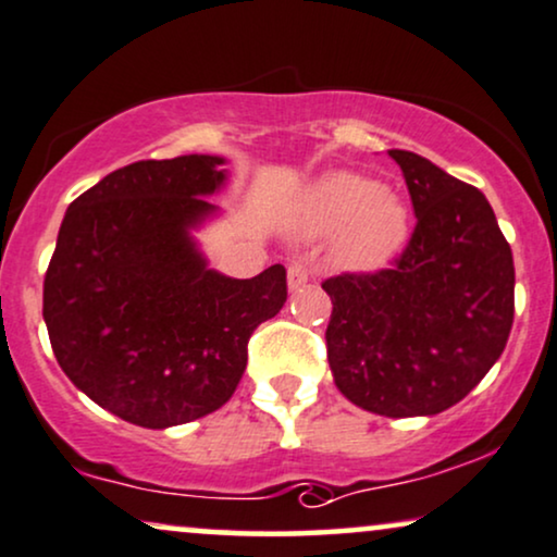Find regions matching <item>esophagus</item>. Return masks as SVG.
Listing matches in <instances>:
<instances>
[{"mask_svg":"<svg viewBox=\"0 0 557 557\" xmlns=\"http://www.w3.org/2000/svg\"><path fill=\"white\" fill-rule=\"evenodd\" d=\"M307 281H310V268H307V263H301V260H294L289 265V289H301Z\"/></svg>","mask_w":557,"mask_h":557,"instance_id":"34e87169","label":"esophagus"}]
</instances>
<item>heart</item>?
I'll return each instance as SVG.
<instances>
[{
    "label": "heart",
    "instance_id": "1",
    "mask_svg": "<svg viewBox=\"0 0 557 557\" xmlns=\"http://www.w3.org/2000/svg\"><path fill=\"white\" fill-rule=\"evenodd\" d=\"M301 230L310 237L337 235L335 260L351 271L387 263L410 232L408 209L380 181L356 173H333L307 196Z\"/></svg>",
    "mask_w": 557,
    "mask_h": 557
}]
</instances>
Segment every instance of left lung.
Returning <instances> with one entry per match:
<instances>
[{"label": "left lung", "instance_id": "obj_1", "mask_svg": "<svg viewBox=\"0 0 557 557\" xmlns=\"http://www.w3.org/2000/svg\"><path fill=\"white\" fill-rule=\"evenodd\" d=\"M416 230L389 268L322 281L335 384L387 418L436 416L488 374L513 322V258L488 198L425 157L389 149Z\"/></svg>", "mask_w": 557, "mask_h": 557}]
</instances>
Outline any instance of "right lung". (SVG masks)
Segmentation results:
<instances>
[{
  "mask_svg": "<svg viewBox=\"0 0 557 557\" xmlns=\"http://www.w3.org/2000/svg\"><path fill=\"white\" fill-rule=\"evenodd\" d=\"M222 157L141 160L69 203L44 281L59 367L89 400L144 429L214 413L237 389L247 341L286 301V268L211 271L190 230L226 181Z\"/></svg>",
  "mask_w": 557,
  "mask_h": 557,
  "instance_id": "obj_1",
  "label": "right lung"
}]
</instances>
